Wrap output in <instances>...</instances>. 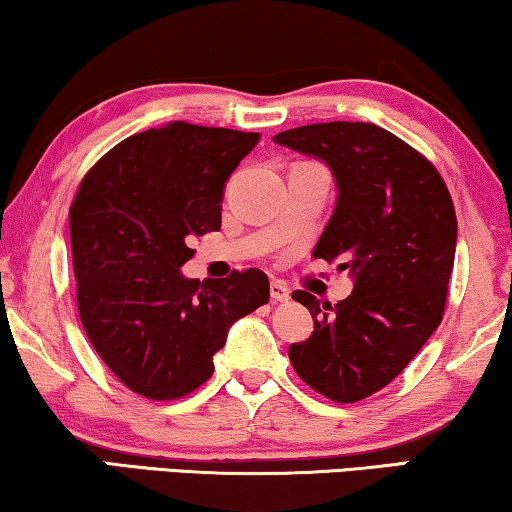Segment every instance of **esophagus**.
I'll return each instance as SVG.
<instances>
[{
  "instance_id": "1",
  "label": "esophagus",
  "mask_w": 512,
  "mask_h": 512,
  "mask_svg": "<svg viewBox=\"0 0 512 512\" xmlns=\"http://www.w3.org/2000/svg\"><path fill=\"white\" fill-rule=\"evenodd\" d=\"M270 296H272V300H277V303H286V300L291 298V291L286 289L284 282L275 279V282L270 284Z\"/></svg>"
}]
</instances>
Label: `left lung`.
<instances>
[{"label": "left lung", "instance_id": "8db88e82", "mask_svg": "<svg viewBox=\"0 0 512 512\" xmlns=\"http://www.w3.org/2000/svg\"><path fill=\"white\" fill-rule=\"evenodd\" d=\"M321 158L338 202L314 258L340 261L354 291L338 305L293 291L314 319L289 347L300 380L335 403H356L401 375L443 321L457 249V214L431 160L373 123H312L275 135Z\"/></svg>", "mask_w": 512, "mask_h": 512}]
</instances>
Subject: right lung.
<instances>
[{
  "label": "right lung",
  "mask_w": 512,
  "mask_h": 512,
  "mask_svg": "<svg viewBox=\"0 0 512 512\" xmlns=\"http://www.w3.org/2000/svg\"><path fill=\"white\" fill-rule=\"evenodd\" d=\"M258 132L170 123L97 160L69 207L76 307L90 345L135 394L174 401L214 373L228 328L268 303L265 272L186 279L195 237L221 228L223 186Z\"/></svg>",
  "instance_id": "add662e5"
}]
</instances>
